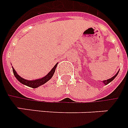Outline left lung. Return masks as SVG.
<instances>
[{
    "instance_id": "left-lung-1",
    "label": "left lung",
    "mask_w": 128,
    "mask_h": 128,
    "mask_svg": "<svg viewBox=\"0 0 128 128\" xmlns=\"http://www.w3.org/2000/svg\"><path fill=\"white\" fill-rule=\"evenodd\" d=\"M118 73H119V71H118V73H117V74H115V76H114L112 77V78H111L108 79V80H104V81H102V83L104 84V85H106V84H108V83H110V82H111L113 81V80H114V79L115 78V77H116V76H118Z\"/></svg>"
}]
</instances>
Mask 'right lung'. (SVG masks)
Segmentation results:
<instances>
[{
  "instance_id": "obj_1",
  "label": "right lung",
  "mask_w": 128,
  "mask_h": 128,
  "mask_svg": "<svg viewBox=\"0 0 128 128\" xmlns=\"http://www.w3.org/2000/svg\"><path fill=\"white\" fill-rule=\"evenodd\" d=\"M58 63H56V65L54 66V68L50 70V72L47 75H46L44 77H43L42 78L38 79V80H25L23 78H22L21 76H20L19 75L17 74V73L16 72L14 68L12 67L13 68V74L15 76V77L17 79V80L20 82V83L23 84L24 85H26L27 86H29V87H31L32 88H36L39 87V86H42L43 84H44L46 82L48 81L49 80H50L52 76H53L54 73L55 72V70H56V65H57Z\"/></svg>"
}]
</instances>
